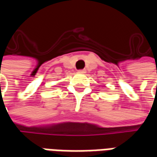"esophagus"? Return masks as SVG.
Wrapping results in <instances>:
<instances>
[{
  "label": "esophagus",
  "mask_w": 157,
  "mask_h": 157,
  "mask_svg": "<svg viewBox=\"0 0 157 157\" xmlns=\"http://www.w3.org/2000/svg\"><path fill=\"white\" fill-rule=\"evenodd\" d=\"M78 72L79 73H82V74H83V73H86V70H79Z\"/></svg>",
  "instance_id": "esophagus-1"
}]
</instances>
